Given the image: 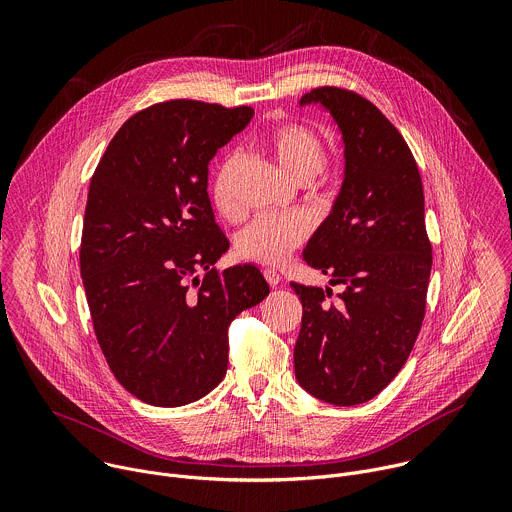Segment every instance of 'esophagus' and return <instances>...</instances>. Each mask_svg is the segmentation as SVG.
Wrapping results in <instances>:
<instances>
[{
  "label": "esophagus",
  "instance_id": "esophagus-1",
  "mask_svg": "<svg viewBox=\"0 0 512 512\" xmlns=\"http://www.w3.org/2000/svg\"><path fill=\"white\" fill-rule=\"evenodd\" d=\"M263 275H265V279H267V283H269L271 287H277V285L281 283V275H279L275 269H265Z\"/></svg>",
  "mask_w": 512,
  "mask_h": 512
}]
</instances>
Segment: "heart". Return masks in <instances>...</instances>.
I'll list each match as a JSON object with an SVG mask.
<instances>
[{
  "mask_svg": "<svg viewBox=\"0 0 512 512\" xmlns=\"http://www.w3.org/2000/svg\"><path fill=\"white\" fill-rule=\"evenodd\" d=\"M265 145L281 170L304 184L312 182L324 170L328 160L324 139L312 127L296 121L275 125L269 131ZM237 174L239 158L229 156L218 164L210 184L212 204L227 218H239L243 212L235 190ZM308 237L310 223L302 214H259L239 233L237 251L249 261L281 265L306 243Z\"/></svg>",
  "mask_w": 512,
  "mask_h": 512,
  "instance_id": "heart-1",
  "label": "heart"
}]
</instances>
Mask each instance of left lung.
Instances as JSON below:
<instances>
[{
  "mask_svg": "<svg viewBox=\"0 0 512 512\" xmlns=\"http://www.w3.org/2000/svg\"><path fill=\"white\" fill-rule=\"evenodd\" d=\"M300 103H322L338 121L346 176L304 251L342 291L332 300L330 287L291 283L304 308L294 367L314 397L358 405L397 377L423 324L431 273L423 184L407 141L369 99L318 87Z\"/></svg>",
  "mask_w": 512,
  "mask_h": 512,
  "instance_id": "obj_1",
  "label": "left lung"
}]
</instances>
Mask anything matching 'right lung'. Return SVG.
Here are the masks:
<instances>
[{
    "instance_id": "right-lung-1",
    "label": "right lung",
    "mask_w": 512,
    "mask_h": 512,
    "mask_svg": "<svg viewBox=\"0 0 512 512\" xmlns=\"http://www.w3.org/2000/svg\"><path fill=\"white\" fill-rule=\"evenodd\" d=\"M253 113L194 99L145 107L91 178L79 259L93 330L115 379L143 403L210 393L227 373L231 322L269 294L255 265L212 267L229 239L214 223L208 162Z\"/></svg>"
}]
</instances>
